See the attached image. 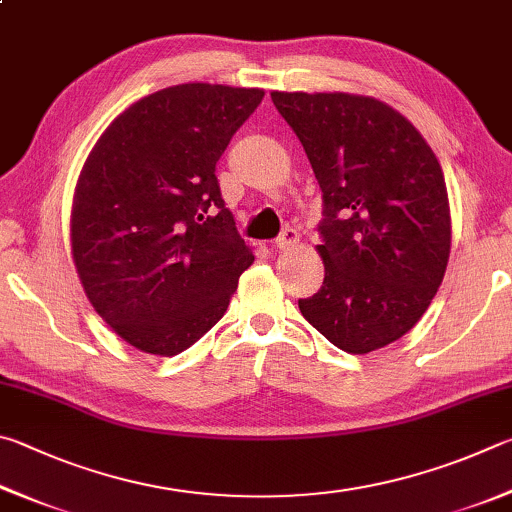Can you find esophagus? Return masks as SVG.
<instances>
[{"mask_svg":"<svg viewBox=\"0 0 512 512\" xmlns=\"http://www.w3.org/2000/svg\"><path fill=\"white\" fill-rule=\"evenodd\" d=\"M297 242H299V233H297V229L285 227L281 236L276 238V242H274V249H276V251H288V249H292L294 245H297Z\"/></svg>","mask_w":512,"mask_h":512,"instance_id":"obj_1","label":"esophagus"}]
</instances>
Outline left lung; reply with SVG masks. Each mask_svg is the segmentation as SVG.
I'll use <instances>...</instances> for the list:
<instances>
[{
  "label": "left lung",
  "instance_id": "1",
  "mask_svg": "<svg viewBox=\"0 0 512 512\" xmlns=\"http://www.w3.org/2000/svg\"><path fill=\"white\" fill-rule=\"evenodd\" d=\"M324 193L326 276L299 310L330 344L364 355L425 315L452 247L443 168L414 123L373 96L272 92Z\"/></svg>",
  "mask_w": 512,
  "mask_h": 512
}]
</instances>
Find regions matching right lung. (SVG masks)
<instances>
[{
	"label": "right lung",
	"instance_id": "obj_1",
	"mask_svg": "<svg viewBox=\"0 0 512 512\" xmlns=\"http://www.w3.org/2000/svg\"><path fill=\"white\" fill-rule=\"evenodd\" d=\"M263 96L209 83L159 89L116 116L85 159L71 256L94 310L143 353L191 348L254 263L215 164Z\"/></svg>",
	"mask_w": 512,
	"mask_h": 512
}]
</instances>
